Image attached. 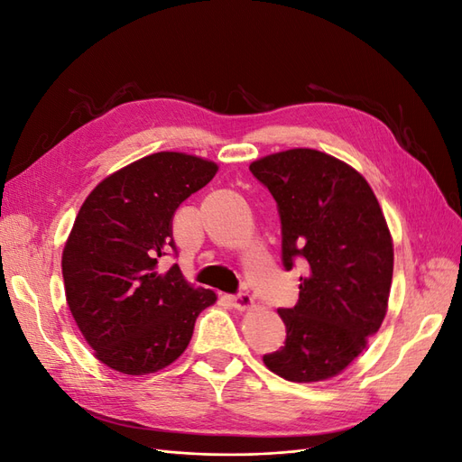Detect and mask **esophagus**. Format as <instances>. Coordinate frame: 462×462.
Segmentation results:
<instances>
[{"instance_id":"1","label":"esophagus","mask_w":462,"mask_h":462,"mask_svg":"<svg viewBox=\"0 0 462 462\" xmlns=\"http://www.w3.org/2000/svg\"><path fill=\"white\" fill-rule=\"evenodd\" d=\"M253 297L248 295V292H236V295L233 297V306L236 310H246V309H250V306H253Z\"/></svg>"}]
</instances>
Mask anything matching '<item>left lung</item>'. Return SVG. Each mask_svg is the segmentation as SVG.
<instances>
[{"label": "left lung", "mask_w": 462, "mask_h": 462, "mask_svg": "<svg viewBox=\"0 0 462 462\" xmlns=\"http://www.w3.org/2000/svg\"><path fill=\"white\" fill-rule=\"evenodd\" d=\"M282 221V262L300 263L299 302L279 309L287 337L263 365L289 382L337 375L365 351L387 312L393 243L366 179L310 148L250 163Z\"/></svg>", "instance_id": "8db88e82"}]
</instances>
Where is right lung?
Instances as JSON below:
<instances>
[{"label": "right lung", "instance_id": "right-lung-1", "mask_svg": "<svg viewBox=\"0 0 462 462\" xmlns=\"http://www.w3.org/2000/svg\"><path fill=\"white\" fill-rule=\"evenodd\" d=\"M217 165L179 152L138 160L97 185L63 248L69 310L96 358L123 374L170 366L187 348L216 292L194 289L179 265L158 270L177 246L173 216L214 179Z\"/></svg>", "mask_w": 462, "mask_h": 462}]
</instances>
